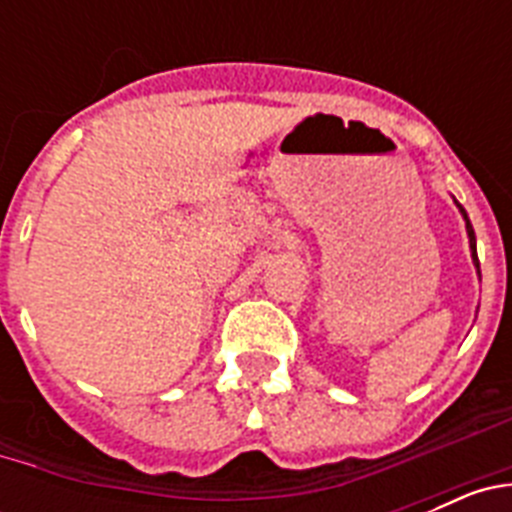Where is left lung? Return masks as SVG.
Instances as JSON below:
<instances>
[{"label": "left lung", "mask_w": 512, "mask_h": 512, "mask_svg": "<svg viewBox=\"0 0 512 512\" xmlns=\"http://www.w3.org/2000/svg\"><path fill=\"white\" fill-rule=\"evenodd\" d=\"M459 210H461V215H464V220H467V235H469V248H472V259H474V266H477V271H479V259H477V238H474V228H472V223H469V217H467V210H464V207L459 205Z\"/></svg>", "instance_id": "obj_1"}]
</instances>
